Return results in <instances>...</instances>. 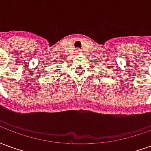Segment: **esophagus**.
Here are the masks:
<instances>
[{
  "instance_id": "obj_1",
  "label": "esophagus",
  "mask_w": 151,
  "mask_h": 151,
  "mask_svg": "<svg viewBox=\"0 0 151 151\" xmlns=\"http://www.w3.org/2000/svg\"><path fill=\"white\" fill-rule=\"evenodd\" d=\"M80 51H81V50H80V49H78V52H80Z\"/></svg>"
}]
</instances>
